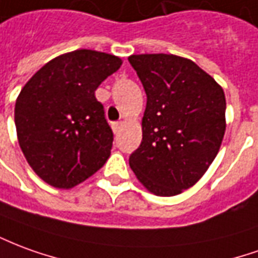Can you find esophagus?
Here are the masks:
<instances>
[{"label": "esophagus", "instance_id": "34e87169", "mask_svg": "<svg viewBox=\"0 0 258 258\" xmlns=\"http://www.w3.org/2000/svg\"><path fill=\"white\" fill-rule=\"evenodd\" d=\"M121 125H123V123H121V121H116V123L111 124L113 133H114V134H118V133H120V128H121Z\"/></svg>", "mask_w": 258, "mask_h": 258}]
</instances>
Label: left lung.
Instances as JSON below:
<instances>
[{
  "label": "left lung",
  "instance_id": "1",
  "mask_svg": "<svg viewBox=\"0 0 258 258\" xmlns=\"http://www.w3.org/2000/svg\"><path fill=\"white\" fill-rule=\"evenodd\" d=\"M147 93L141 145L130 155L137 179L162 197L197 183L225 134L222 88L200 67L173 54L128 57Z\"/></svg>",
  "mask_w": 258,
  "mask_h": 258
}]
</instances>
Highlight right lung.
Here are the masks:
<instances>
[{
    "label": "right lung",
    "mask_w": 258,
    "mask_h": 258,
    "mask_svg": "<svg viewBox=\"0 0 258 258\" xmlns=\"http://www.w3.org/2000/svg\"><path fill=\"white\" fill-rule=\"evenodd\" d=\"M111 54L75 50L43 66L15 103L18 141L46 183L71 188L110 156L113 131L95 91L121 67Z\"/></svg>",
    "instance_id": "obj_1"
}]
</instances>
